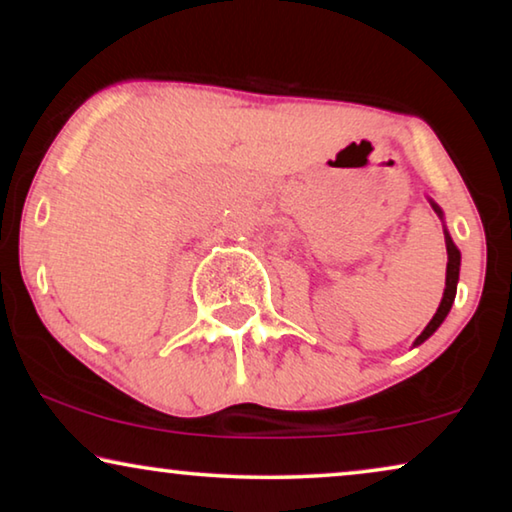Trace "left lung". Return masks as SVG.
<instances>
[{
  "label": "left lung",
  "mask_w": 512,
  "mask_h": 512,
  "mask_svg": "<svg viewBox=\"0 0 512 512\" xmlns=\"http://www.w3.org/2000/svg\"><path fill=\"white\" fill-rule=\"evenodd\" d=\"M431 207L436 209V214L440 216V219H443V209H440V207H438L436 202H433V200H431ZM445 247H447V277H445V291H443V300H440V305H438L436 314H433V319L429 321V324H426V328H424V331H422V335H419V338L415 340V347H417V345H422L424 340H429L431 335L438 331V326L443 324L445 317H447V314H450V310H452L454 296H457V282H459V265H461V254H459L457 244L452 242V237H450V233H447V230H445Z\"/></svg>",
  "instance_id": "8db88e82"
}]
</instances>
